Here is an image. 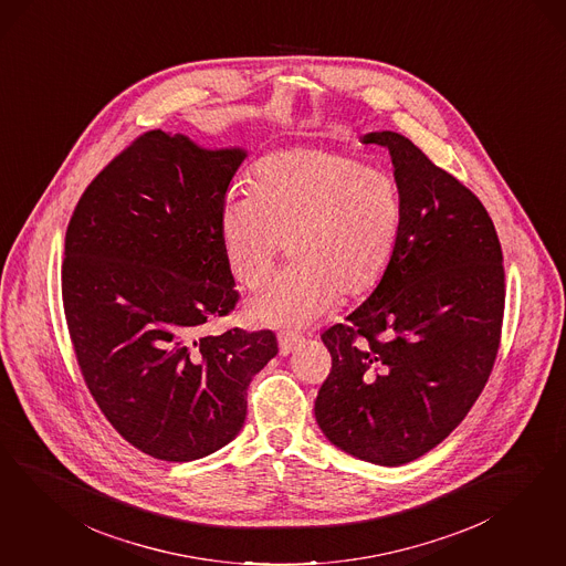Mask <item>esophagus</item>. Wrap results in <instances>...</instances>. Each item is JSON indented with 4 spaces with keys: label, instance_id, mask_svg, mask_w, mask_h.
Returning <instances> with one entry per match:
<instances>
[{
    "label": "esophagus",
    "instance_id": "obj_1",
    "mask_svg": "<svg viewBox=\"0 0 566 566\" xmlns=\"http://www.w3.org/2000/svg\"><path fill=\"white\" fill-rule=\"evenodd\" d=\"M302 333H297V331H279V352H281V356H287V354H292L295 347L302 344Z\"/></svg>",
    "mask_w": 566,
    "mask_h": 566
}]
</instances>
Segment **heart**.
Returning a JSON list of instances; mask_svg holds the SVG:
<instances>
[{
  "label": "heart",
  "instance_id": "obj_1",
  "mask_svg": "<svg viewBox=\"0 0 566 566\" xmlns=\"http://www.w3.org/2000/svg\"><path fill=\"white\" fill-rule=\"evenodd\" d=\"M219 229L227 266L248 290L269 279L287 241L293 264L245 312L258 325H304L339 295L358 300L384 283L400 241V187L346 151H276L255 166L254 191L224 198Z\"/></svg>",
  "mask_w": 566,
  "mask_h": 566
}]
</instances>
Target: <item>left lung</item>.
Here are the masks:
<instances>
[{"mask_svg":"<svg viewBox=\"0 0 566 566\" xmlns=\"http://www.w3.org/2000/svg\"><path fill=\"white\" fill-rule=\"evenodd\" d=\"M385 146L401 193L400 241L384 283L321 339L331 373L318 427L366 462L400 467L433 450L469 415L502 339L506 279L485 206L400 133Z\"/></svg>","mask_w":566,"mask_h":566,"instance_id":"obj_1","label":"left lung"}]
</instances>
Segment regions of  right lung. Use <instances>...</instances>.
Masks as SVG:
<instances>
[{"label": "right lung", "instance_id": "right-lung-1", "mask_svg": "<svg viewBox=\"0 0 566 566\" xmlns=\"http://www.w3.org/2000/svg\"><path fill=\"white\" fill-rule=\"evenodd\" d=\"M245 158L160 128L99 170L64 239L62 304L76 365L109 424L144 454L187 462L235 438L271 328L203 325L235 311L220 208Z\"/></svg>", "mask_w": 566, "mask_h": 566}]
</instances>
